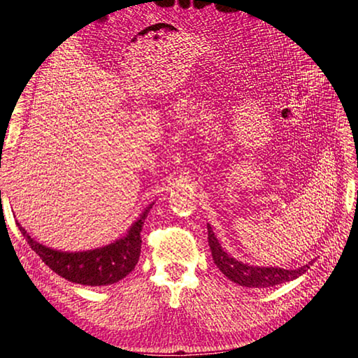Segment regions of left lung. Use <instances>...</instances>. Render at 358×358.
<instances>
[{
  "mask_svg": "<svg viewBox=\"0 0 358 358\" xmlns=\"http://www.w3.org/2000/svg\"><path fill=\"white\" fill-rule=\"evenodd\" d=\"M208 239H209V246H210L215 264L218 266V268L227 278L242 287L267 288V287L284 284L305 273L309 268V266L312 264L309 263L296 270H287L280 267L249 266L242 262H237L236 258L230 257L224 251L218 239L215 237V233L209 224H208Z\"/></svg>",
  "mask_w": 358,
  "mask_h": 358,
  "instance_id": "obj_1",
  "label": "left lung"
}]
</instances>
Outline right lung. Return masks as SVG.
<instances>
[{"label": "right lung", "mask_w": 358, "mask_h": 358, "mask_svg": "<svg viewBox=\"0 0 358 358\" xmlns=\"http://www.w3.org/2000/svg\"><path fill=\"white\" fill-rule=\"evenodd\" d=\"M150 209H152V204L140 215V218L133 224L122 239L104 248L85 252H61L57 249H50L36 242L19 224L17 227L32 251L53 272L74 284L101 287L117 282L136 267L140 257V249H142V236H140V233H142L145 220Z\"/></svg>", "instance_id": "1"}]
</instances>
